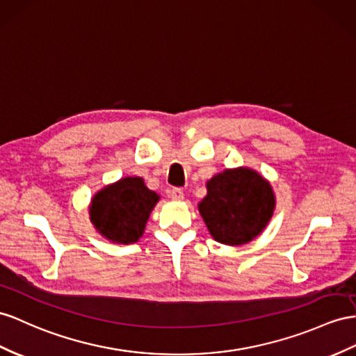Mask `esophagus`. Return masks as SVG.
I'll return each instance as SVG.
<instances>
[{
    "instance_id": "obj_1",
    "label": "esophagus",
    "mask_w": 356,
    "mask_h": 356,
    "mask_svg": "<svg viewBox=\"0 0 356 356\" xmlns=\"http://www.w3.org/2000/svg\"><path fill=\"white\" fill-rule=\"evenodd\" d=\"M170 197L171 200H175V202H181V200H184V191L180 188H172L170 191Z\"/></svg>"
}]
</instances>
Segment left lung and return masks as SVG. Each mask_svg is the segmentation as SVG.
<instances>
[{"mask_svg": "<svg viewBox=\"0 0 356 356\" xmlns=\"http://www.w3.org/2000/svg\"><path fill=\"white\" fill-rule=\"evenodd\" d=\"M200 215L216 242L245 245L259 236L272 218L275 195L269 181L250 168L224 170L206 184Z\"/></svg>", "mask_w": 356, "mask_h": 356, "instance_id": "obj_1", "label": "left lung"}]
</instances>
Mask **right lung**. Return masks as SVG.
<instances>
[{"label":"right lung","instance_id":"add662e5","mask_svg":"<svg viewBox=\"0 0 356 356\" xmlns=\"http://www.w3.org/2000/svg\"><path fill=\"white\" fill-rule=\"evenodd\" d=\"M159 195L141 177H124L108 185L91 200L90 220L108 241L134 243L145 229Z\"/></svg>","mask_w":356,"mask_h":356}]
</instances>
